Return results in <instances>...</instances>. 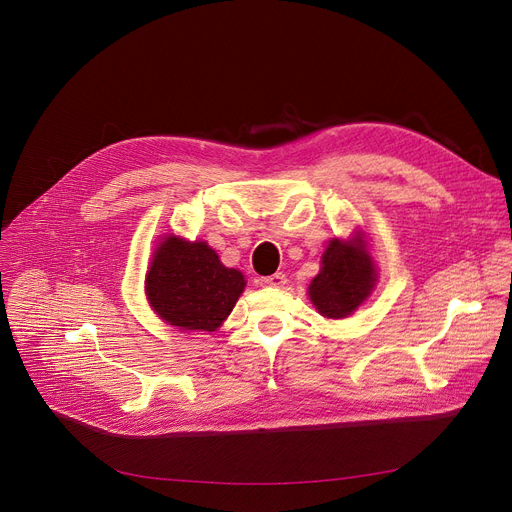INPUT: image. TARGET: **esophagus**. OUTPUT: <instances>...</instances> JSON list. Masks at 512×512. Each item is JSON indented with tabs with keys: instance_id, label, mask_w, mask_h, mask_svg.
Segmentation results:
<instances>
[{
	"instance_id": "1",
	"label": "esophagus",
	"mask_w": 512,
	"mask_h": 512,
	"mask_svg": "<svg viewBox=\"0 0 512 512\" xmlns=\"http://www.w3.org/2000/svg\"><path fill=\"white\" fill-rule=\"evenodd\" d=\"M287 281L285 273H273V275H267V277H261L259 283L265 285V287H283Z\"/></svg>"
}]
</instances>
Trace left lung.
Listing matches in <instances>:
<instances>
[{
    "label": "left lung",
    "mask_w": 512,
    "mask_h": 512,
    "mask_svg": "<svg viewBox=\"0 0 512 512\" xmlns=\"http://www.w3.org/2000/svg\"><path fill=\"white\" fill-rule=\"evenodd\" d=\"M377 281V267L362 233L352 239H332L322 255L320 273L312 279L308 296L316 310L330 320L350 316L367 302Z\"/></svg>",
    "instance_id": "obj_1"
}]
</instances>
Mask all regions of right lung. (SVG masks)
I'll use <instances>...</instances> for the list:
<instances>
[{
	"label": "right lung",
	"mask_w": 512,
	"mask_h": 512,
	"mask_svg": "<svg viewBox=\"0 0 512 512\" xmlns=\"http://www.w3.org/2000/svg\"><path fill=\"white\" fill-rule=\"evenodd\" d=\"M245 283V275L225 267L204 241L166 235L145 275V296L166 324L214 332L233 312Z\"/></svg>",
	"instance_id": "obj_1"
}]
</instances>
